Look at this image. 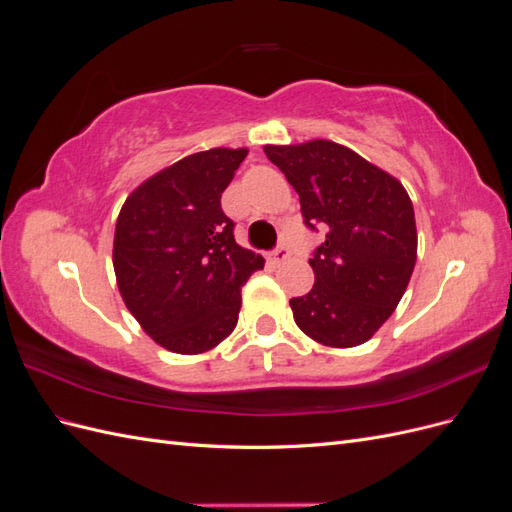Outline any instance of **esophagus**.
<instances>
[{"mask_svg": "<svg viewBox=\"0 0 512 512\" xmlns=\"http://www.w3.org/2000/svg\"><path fill=\"white\" fill-rule=\"evenodd\" d=\"M290 258V250L286 245H280V247H275V250L269 254V260L273 262V265H282L284 260H288Z\"/></svg>", "mask_w": 512, "mask_h": 512, "instance_id": "obj_1", "label": "esophagus"}]
</instances>
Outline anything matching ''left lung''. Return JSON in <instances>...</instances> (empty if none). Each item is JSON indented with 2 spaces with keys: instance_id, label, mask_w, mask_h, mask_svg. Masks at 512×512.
Masks as SVG:
<instances>
[{
  "instance_id": "1",
  "label": "left lung",
  "mask_w": 512,
  "mask_h": 512,
  "mask_svg": "<svg viewBox=\"0 0 512 512\" xmlns=\"http://www.w3.org/2000/svg\"><path fill=\"white\" fill-rule=\"evenodd\" d=\"M299 194L307 228L327 230L309 265L316 282L290 299L299 329L331 348L365 344L404 297L416 262L408 192L359 153L331 141L267 145Z\"/></svg>"
}]
</instances>
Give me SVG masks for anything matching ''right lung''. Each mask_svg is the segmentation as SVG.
I'll list each match as a JSON object with an SVG mask.
<instances>
[{
	"instance_id": "add662e5",
	"label": "right lung",
	"mask_w": 512,
	"mask_h": 512,
	"mask_svg": "<svg viewBox=\"0 0 512 512\" xmlns=\"http://www.w3.org/2000/svg\"><path fill=\"white\" fill-rule=\"evenodd\" d=\"M247 149H209L160 170L128 196L113 267L132 316L160 346L200 354L237 327L241 286L265 258L235 241L222 192Z\"/></svg>"
}]
</instances>
